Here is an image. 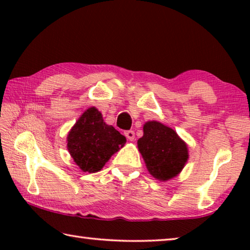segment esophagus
<instances>
[{
  "instance_id": "1",
  "label": "esophagus",
  "mask_w": 250,
  "mask_h": 250,
  "mask_svg": "<svg viewBox=\"0 0 250 250\" xmlns=\"http://www.w3.org/2000/svg\"><path fill=\"white\" fill-rule=\"evenodd\" d=\"M125 137L128 138V140H130V141H133L134 140V131L133 130L125 131Z\"/></svg>"
}]
</instances>
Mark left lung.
Listing matches in <instances>:
<instances>
[{"mask_svg": "<svg viewBox=\"0 0 250 250\" xmlns=\"http://www.w3.org/2000/svg\"><path fill=\"white\" fill-rule=\"evenodd\" d=\"M138 147L150 174L161 181L179 174L188 158V146L175 131L158 121L143 125Z\"/></svg>", "mask_w": 250, "mask_h": 250, "instance_id": "8db88e82", "label": "left lung"}]
</instances>
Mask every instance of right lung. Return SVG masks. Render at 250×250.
Masks as SVG:
<instances>
[{"label":"right lung","mask_w":250,"mask_h":250,"mask_svg":"<svg viewBox=\"0 0 250 250\" xmlns=\"http://www.w3.org/2000/svg\"><path fill=\"white\" fill-rule=\"evenodd\" d=\"M67 149L83 172L95 173L125 146L126 139L112 125H105L101 113L89 108L83 113L67 137Z\"/></svg>","instance_id":"1"}]
</instances>
